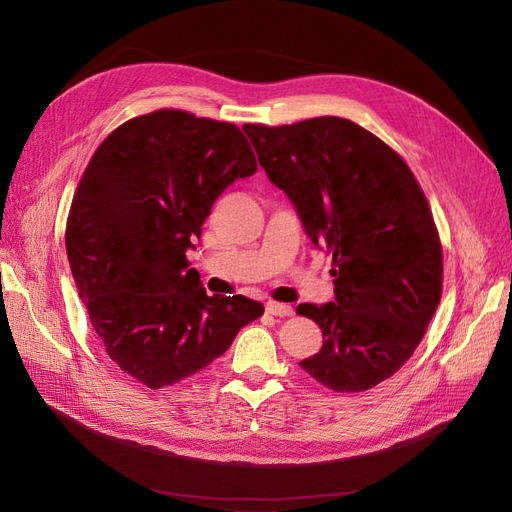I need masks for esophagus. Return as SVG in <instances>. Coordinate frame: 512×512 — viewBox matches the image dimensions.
Masks as SVG:
<instances>
[{
	"mask_svg": "<svg viewBox=\"0 0 512 512\" xmlns=\"http://www.w3.org/2000/svg\"><path fill=\"white\" fill-rule=\"evenodd\" d=\"M265 311L272 316H280V318H286V316H293V305L288 303H276V301H270L268 305H265Z\"/></svg>",
	"mask_w": 512,
	"mask_h": 512,
	"instance_id": "esophagus-1",
	"label": "esophagus"
}]
</instances>
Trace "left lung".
Here are the masks:
<instances>
[{"label":"left lung","instance_id":"8db88e82","mask_svg":"<svg viewBox=\"0 0 512 512\" xmlns=\"http://www.w3.org/2000/svg\"><path fill=\"white\" fill-rule=\"evenodd\" d=\"M244 131L309 238L332 255L335 301L297 307L324 335L301 368L337 393L383 383L410 360L441 299L443 253L425 192L391 146L349 119Z\"/></svg>","mask_w":512,"mask_h":512}]
</instances>
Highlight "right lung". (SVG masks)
<instances>
[{
    "instance_id": "add662e5",
    "label": "right lung",
    "mask_w": 512,
    "mask_h": 512,
    "mask_svg": "<svg viewBox=\"0 0 512 512\" xmlns=\"http://www.w3.org/2000/svg\"><path fill=\"white\" fill-rule=\"evenodd\" d=\"M257 171L228 121L161 108L96 148L66 219V255L110 360L150 389L207 368L263 316L242 295L209 297L186 251L215 198Z\"/></svg>"
}]
</instances>
